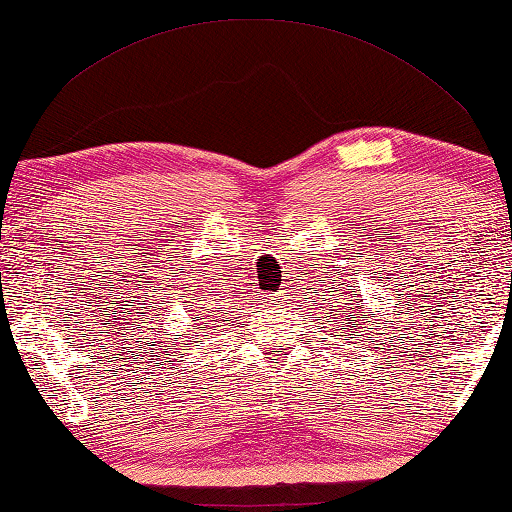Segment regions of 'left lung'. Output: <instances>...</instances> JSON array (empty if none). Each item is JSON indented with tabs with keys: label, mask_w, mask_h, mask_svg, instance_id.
<instances>
[{
	"label": "left lung",
	"mask_w": 512,
	"mask_h": 512,
	"mask_svg": "<svg viewBox=\"0 0 512 512\" xmlns=\"http://www.w3.org/2000/svg\"><path fill=\"white\" fill-rule=\"evenodd\" d=\"M347 318H349V315H347Z\"/></svg>",
	"instance_id": "left-lung-1"
}]
</instances>
